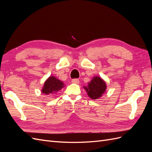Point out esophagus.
Masks as SVG:
<instances>
[{"instance_id":"1","label":"esophagus","mask_w":152,"mask_h":152,"mask_svg":"<svg viewBox=\"0 0 152 152\" xmlns=\"http://www.w3.org/2000/svg\"><path fill=\"white\" fill-rule=\"evenodd\" d=\"M72 83H74V84H79V80L78 79H73L72 80Z\"/></svg>"}]
</instances>
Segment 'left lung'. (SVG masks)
Returning a JSON list of instances; mask_svg holds the SVG:
<instances>
[{"label": "left lung", "instance_id": "obj_1", "mask_svg": "<svg viewBox=\"0 0 152 152\" xmlns=\"http://www.w3.org/2000/svg\"><path fill=\"white\" fill-rule=\"evenodd\" d=\"M87 94L93 99H97L102 97L107 89L105 82L99 77H94L88 83V86L84 87Z\"/></svg>", "mask_w": 152, "mask_h": 152}]
</instances>
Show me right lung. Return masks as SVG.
<instances>
[{
	"label": "right lung",
	"mask_w": 152,
	"mask_h": 152,
	"mask_svg": "<svg viewBox=\"0 0 152 152\" xmlns=\"http://www.w3.org/2000/svg\"><path fill=\"white\" fill-rule=\"evenodd\" d=\"M63 87L64 84L63 82L57 79L55 77L50 76L45 80L42 89V93L47 95L56 94Z\"/></svg>",
	"instance_id": "right-lung-1"
}]
</instances>
